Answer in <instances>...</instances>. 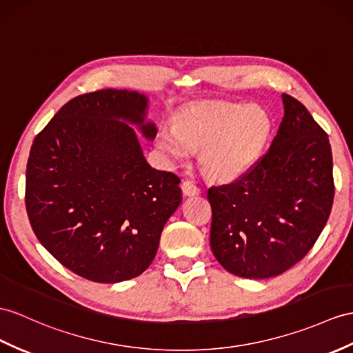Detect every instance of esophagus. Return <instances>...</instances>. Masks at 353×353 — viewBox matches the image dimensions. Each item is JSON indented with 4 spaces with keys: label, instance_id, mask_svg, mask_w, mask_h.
Listing matches in <instances>:
<instances>
[{
    "label": "esophagus",
    "instance_id": "obj_1",
    "mask_svg": "<svg viewBox=\"0 0 353 353\" xmlns=\"http://www.w3.org/2000/svg\"><path fill=\"white\" fill-rule=\"evenodd\" d=\"M181 190L184 193V196H194L201 193V188L197 187L190 179H185V181L181 183Z\"/></svg>",
    "mask_w": 353,
    "mask_h": 353
}]
</instances>
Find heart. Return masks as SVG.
Here are the masks:
<instances>
[{
    "label": "heart",
    "mask_w": 353,
    "mask_h": 353,
    "mask_svg": "<svg viewBox=\"0 0 353 353\" xmlns=\"http://www.w3.org/2000/svg\"><path fill=\"white\" fill-rule=\"evenodd\" d=\"M271 118L259 106L214 103L187 108L175 117V127H161L156 147L174 163H185L199 151L206 176L230 183L259 160L271 134Z\"/></svg>",
    "instance_id": "1"
}]
</instances>
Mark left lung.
<instances>
[{
    "instance_id": "1",
    "label": "left lung",
    "mask_w": 353,
    "mask_h": 353,
    "mask_svg": "<svg viewBox=\"0 0 353 353\" xmlns=\"http://www.w3.org/2000/svg\"><path fill=\"white\" fill-rule=\"evenodd\" d=\"M285 117L268 152L236 181L208 190L211 250L244 279H270L310 252L334 202L328 134L296 99L283 94Z\"/></svg>"
}]
</instances>
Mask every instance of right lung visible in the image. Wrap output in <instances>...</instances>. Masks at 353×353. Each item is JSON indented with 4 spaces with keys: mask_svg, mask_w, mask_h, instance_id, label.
<instances>
[{
    "mask_svg": "<svg viewBox=\"0 0 353 353\" xmlns=\"http://www.w3.org/2000/svg\"><path fill=\"white\" fill-rule=\"evenodd\" d=\"M147 106L136 91L82 94L32 142L25 184L31 228L59 263L91 281L141 276L183 199L179 178L148 165L128 125L156 137Z\"/></svg>",
    "mask_w": 353,
    "mask_h": 353,
    "instance_id": "right-lung-1",
    "label": "right lung"
}]
</instances>
